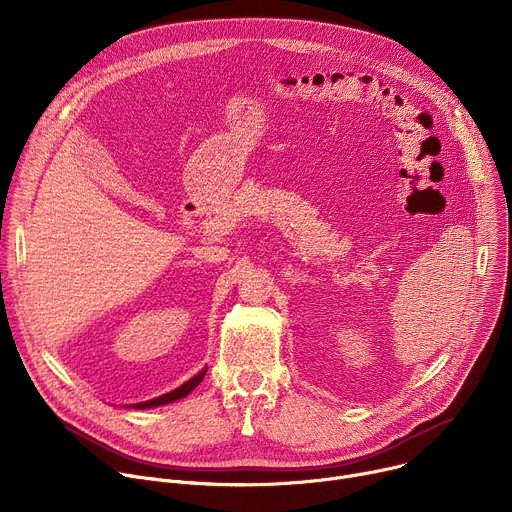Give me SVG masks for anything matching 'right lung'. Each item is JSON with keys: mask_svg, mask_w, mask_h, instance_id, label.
<instances>
[{"mask_svg": "<svg viewBox=\"0 0 512 512\" xmlns=\"http://www.w3.org/2000/svg\"><path fill=\"white\" fill-rule=\"evenodd\" d=\"M204 375H206V369H202L198 375H194L190 381H186V383L180 385L178 389H174V391H170V393H166V395H162V397H158V399H150V401H143V403H133L131 407H133V409H150V407H160V405L178 401V399L186 397L190 391H194V389L200 385V381L204 379Z\"/></svg>", "mask_w": 512, "mask_h": 512, "instance_id": "obj_1", "label": "right lung"}]
</instances>
